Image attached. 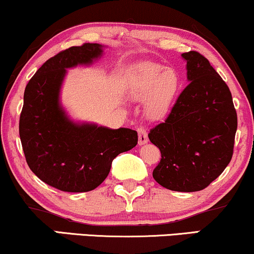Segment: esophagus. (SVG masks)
Returning <instances> with one entry per match:
<instances>
[{
	"instance_id": "esophagus-1",
	"label": "esophagus",
	"mask_w": 254,
	"mask_h": 254,
	"mask_svg": "<svg viewBox=\"0 0 254 254\" xmlns=\"http://www.w3.org/2000/svg\"><path fill=\"white\" fill-rule=\"evenodd\" d=\"M137 131H138V144H139V145H144V144L149 142V138H147V132L145 127H139L137 129Z\"/></svg>"
}]
</instances>
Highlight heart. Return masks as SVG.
Wrapping results in <instances>:
<instances>
[{"mask_svg":"<svg viewBox=\"0 0 254 254\" xmlns=\"http://www.w3.org/2000/svg\"><path fill=\"white\" fill-rule=\"evenodd\" d=\"M181 79L176 70L160 64L146 63L134 70L129 92L132 98L149 99L147 112L151 116L163 114L177 94Z\"/></svg>","mask_w":254,"mask_h":254,"instance_id":"1","label":"heart"}]
</instances>
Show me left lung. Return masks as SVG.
<instances>
[{
	"instance_id": "left-lung-1",
	"label": "left lung",
	"mask_w": 254,
	"mask_h": 254,
	"mask_svg": "<svg viewBox=\"0 0 254 254\" xmlns=\"http://www.w3.org/2000/svg\"><path fill=\"white\" fill-rule=\"evenodd\" d=\"M190 82L149 139L162 153L153 178L178 192L200 191L219 177L233 155L237 112L229 86L197 51L182 54Z\"/></svg>"
}]
</instances>
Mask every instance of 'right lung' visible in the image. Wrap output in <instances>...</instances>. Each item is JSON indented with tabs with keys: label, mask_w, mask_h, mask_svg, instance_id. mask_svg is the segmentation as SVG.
Returning <instances> with one entry per match:
<instances>
[{
	"label": "right lung",
	"mask_w": 254,
	"mask_h": 254,
	"mask_svg": "<svg viewBox=\"0 0 254 254\" xmlns=\"http://www.w3.org/2000/svg\"><path fill=\"white\" fill-rule=\"evenodd\" d=\"M104 46L85 43L47 61L25 86L20 138L27 163L46 184L65 192H88L104 182L111 163L137 145V131L73 121L61 102L66 72L91 65Z\"/></svg>",
	"instance_id": "right-lung-1"
}]
</instances>
